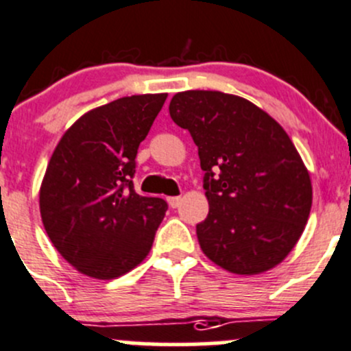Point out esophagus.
Listing matches in <instances>:
<instances>
[{
  "label": "esophagus",
  "mask_w": 351,
  "mask_h": 351,
  "mask_svg": "<svg viewBox=\"0 0 351 351\" xmlns=\"http://www.w3.org/2000/svg\"><path fill=\"white\" fill-rule=\"evenodd\" d=\"M168 204L171 208H176L180 204H182V197H169Z\"/></svg>",
  "instance_id": "34e87169"
}]
</instances>
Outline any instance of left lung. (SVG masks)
<instances>
[{
	"label": "left lung",
	"mask_w": 351,
	"mask_h": 351,
	"mask_svg": "<svg viewBox=\"0 0 351 351\" xmlns=\"http://www.w3.org/2000/svg\"><path fill=\"white\" fill-rule=\"evenodd\" d=\"M169 115L192 134L205 171V256L236 275L282 263L307 224L313 185L280 123L246 98L205 90L176 93Z\"/></svg>",
	"instance_id": "left-lung-1"
}]
</instances>
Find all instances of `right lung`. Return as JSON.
Returning a JSON list of instances; mask_svg holds the SVG:
<instances>
[{
	"label": "right lung",
	"instance_id": "right-lung-1",
	"mask_svg": "<svg viewBox=\"0 0 351 351\" xmlns=\"http://www.w3.org/2000/svg\"><path fill=\"white\" fill-rule=\"evenodd\" d=\"M166 97L132 95L90 110L49 159L38 195L42 224L59 254L86 277H122L149 254L168 205L137 195L132 176Z\"/></svg>",
	"mask_w": 351,
	"mask_h": 351
}]
</instances>
